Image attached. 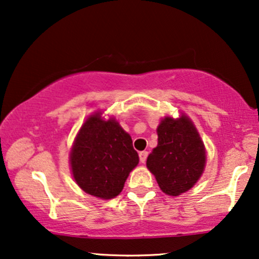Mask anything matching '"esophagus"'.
Here are the masks:
<instances>
[{"label":"esophagus","instance_id":"1","mask_svg":"<svg viewBox=\"0 0 259 259\" xmlns=\"http://www.w3.org/2000/svg\"><path fill=\"white\" fill-rule=\"evenodd\" d=\"M147 156H148V152H147V151H141V152L139 153L140 162H141V163H145V162H146Z\"/></svg>","mask_w":259,"mask_h":259}]
</instances>
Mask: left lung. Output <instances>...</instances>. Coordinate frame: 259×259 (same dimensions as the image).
<instances>
[{
	"label": "left lung",
	"mask_w": 259,
	"mask_h": 259,
	"mask_svg": "<svg viewBox=\"0 0 259 259\" xmlns=\"http://www.w3.org/2000/svg\"><path fill=\"white\" fill-rule=\"evenodd\" d=\"M158 145L147 157V168L164 194L178 196L195 185L206 164V151L189 118H165L159 124Z\"/></svg>",
	"instance_id": "8db88e82"
}]
</instances>
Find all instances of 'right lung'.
I'll return each instance as SVG.
<instances>
[{"instance_id":"obj_1","label":"right lung","mask_w":259,"mask_h":259,"mask_svg":"<svg viewBox=\"0 0 259 259\" xmlns=\"http://www.w3.org/2000/svg\"><path fill=\"white\" fill-rule=\"evenodd\" d=\"M138 163L129 134L115 120L101 119L100 113L85 121L70 153L76 184L89 195L105 200L120 194Z\"/></svg>"}]
</instances>
